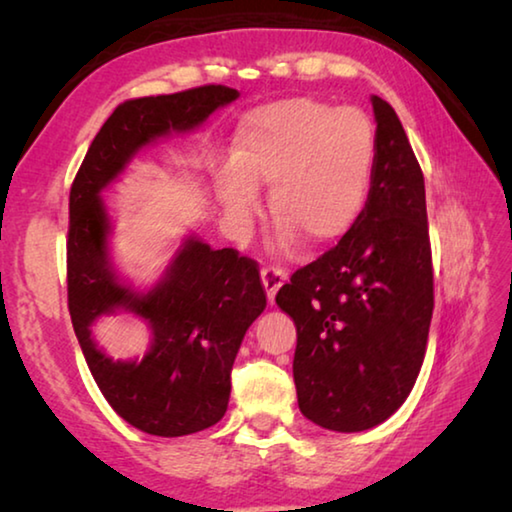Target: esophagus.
I'll use <instances>...</instances> for the list:
<instances>
[{
    "label": "esophagus",
    "mask_w": 512,
    "mask_h": 512,
    "mask_svg": "<svg viewBox=\"0 0 512 512\" xmlns=\"http://www.w3.org/2000/svg\"><path fill=\"white\" fill-rule=\"evenodd\" d=\"M284 282H287V273H284L282 268H277V266H264L262 268V284L266 289L268 302L275 300V293L280 291Z\"/></svg>",
    "instance_id": "obj_1"
}]
</instances>
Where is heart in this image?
I'll return each instance as SVG.
<instances>
[{"label": "heart", "instance_id": "obj_1", "mask_svg": "<svg viewBox=\"0 0 512 512\" xmlns=\"http://www.w3.org/2000/svg\"><path fill=\"white\" fill-rule=\"evenodd\" d=\"M377 137L361 110L296 97L255 108L230 142L216 196L235 223L257 212L259 187L284 241L329 246L359 223L375 173Z\"/></svg>", "mask_w": 512, "mask_h": 512}]
</instances>
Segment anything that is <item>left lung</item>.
<instances>
[{
  "mask_svg": "<svg viewBox=\"0 0 512 512\" xmlns=\"http://www.w3.org/2000/svg\"><path fill=\"white\" fill-rule=\"evenodd\" d=\"M377 158L368 205L275 302L296 323L298 406L318 427H377L418 379L433 311L424 178L391 103L372 94Z\"/></svg>",
  "mask_w": 512,
  "mask_h": 512,
  "instance_id": "8db88e82",
  "label": "left lung"
}]
</instances>
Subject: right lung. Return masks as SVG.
I'll return each instance as SVG.
<instances>
[{"label":"right lung","instance_id":"add662e5","mask_svg":"<svg viewBox=\"0 0 512 512\" xmlns=\"http://www.w3.org/2000/svg\"><path fill=\"white\" fill-rule=\"evenodd\" d=\"M225 85L121 103L94 137L69 192L67 302L83 357L108 404L151 436L178 438L219 422L230 400V370L246 329L266 307L257 264L187 235L149 289L112 262V225L103 189L146 146L189 133L237 101ZM133 313L152 332L144 358L112 360L93 341L103 315Z\"/></svg>","mask_w":512,"mask_h":512}]
</instances>
